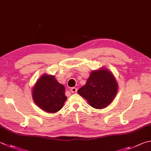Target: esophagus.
I'll list each match as a JSON object with an SVG mask.
<instances>
[{"mask_svg":"<svg viewBox=\"0 0 151 151\" xmlns=\"http://www.w3.org/2000/svg\"><path fill=\"white\" fill-rule=\"evenodd\" d=\"M70 90L72 93H75V92H76V91H77V88L75 87H73V88H71Z\"/></svg>","mask_w":151,"mask_h":151,"instance_id":"1","label":"esophagus"}]
</instances>
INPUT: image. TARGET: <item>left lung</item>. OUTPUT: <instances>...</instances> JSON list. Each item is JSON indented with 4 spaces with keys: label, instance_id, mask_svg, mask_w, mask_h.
<instances>
[{
    "label": "left lung",
    "instance_id": "left-lung-1",
    "mask_svg": "<svg viewBox=\"0 0 151 151\" xmlns=\"http://www.w3.org/2000/svg\"><path fill=\"white\" fill-rule=\"evenodd\" d=\"M118 90V84L113 73L105 67L92 70L86 83L78 94L96 109L106 108L111 103Z\"/></svg>",
    "mask_w": 151,
    "mask_h": 151
}]
</instances>
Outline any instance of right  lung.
<instances>
[{
  "instance_id": "right-lung-1",
  "label": "right lung",
  "mask_w": 151,
  "mask_h": 151,
  "mask_svg": "<svg viewBox=\"0 0 151 151\" xmlns=\"http://www.w3.org/2000/svg\"><path fill=\"white\" fill-rule=\"evenodd\" d=\"M65 92V86L57 81L55 75L43 74L33 86L32 94L40 109L53 114L63 107L67 98Z\"/></svg>"
}]
</instances>
